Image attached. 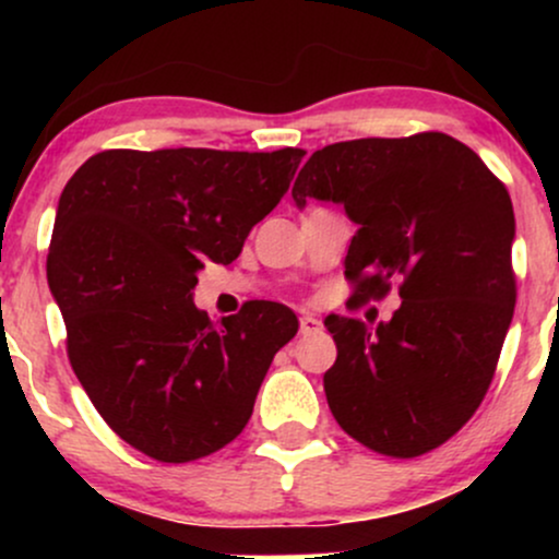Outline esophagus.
I'll list each match as a JSON object with an SVG mask.
<instances>
[{
	"mask_svg": "<svg viewBox=\"0 0 559 559\" xmlns=\"http://www.w3.org/2000/svg\"><path fill=\"white\" fill-rule=\"evenodd\" d=\"M318 331H320V320L316 316H301L299 318V333L310 336V333H318Z\"/></svg>",
	"mask_w": 559,
	"mask_h": 559,
	"instance_id": "obj_1",
	"label": "esophagus"
}]
</instances>
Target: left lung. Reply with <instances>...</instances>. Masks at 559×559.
<instances>
[{"label": "left lung", "instance_id": "8db88e82", "mask_svg": "<svg viewBox=\"0 0 559 559\" xmlns=\"http://www.w3.org/2000/svg\"><path fill=\"white\" fill-rule=\"evenodd\" d=\"M344 204L360 226L344 260L352 299H383L389 323L329 316L336 362L323 376L338 426L386 457H420L484 402L512 312L515 215L504 183L439 131L318 150L292 189Z\"/></svg>", "mask_w": 559, "mask_h": 559}]
</instances>
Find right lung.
<instances>
[{"instance_id":"right-lung-1","label":"right lung","mask_w":559,"mask_h":559,"mask_svg":"<svg viewBox=\"0 0 559 559\" xmlns=\"http://www.w3.org/2000/svg\"><path fill=\"white\" fill-rule=\"evenodd\" d=\"M305 150H105L57 204L47 281L66 318L73 373L126 444L194 463L252 418L275 352L297 336L278 301L213 323L191 288L228 265L288 191Z\"/></svg>"}]
</instances>
